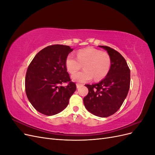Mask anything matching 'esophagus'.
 <instances>
[{
  "mask_svg": "<svg viewBox=\"0 0 155 155\" xmlns=\"http://www.w3.org/2000/svg\"><path fill=\"white\" fill-rule=\"evenodd\" d=\"M82 86H83V85H81V84H79V83H77V84H76L77 88H79V87H82Z\"/></svg>",
  "mask_w": 155,
  "mask_h": 155,
  "instance_id": "1",
  "label": "esophagus"
}]
</instances>
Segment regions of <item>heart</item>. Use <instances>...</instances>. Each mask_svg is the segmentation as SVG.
I'll return each mask as SVG.
<instances>
[{
	"label": "heart",
	"instance_id": "heart-1",
	"mask_svg": "<svg viewBox=\"0 0 155 155\" xmlns=\"http://www.w3.org/2000/svg\"><path fill=\"white\" fill-rule=\"evenodd\" d=\"M77 58L69 54L65 60V66L70 74H74L84 65V71L72 75V78L78 83H85L94 77L95 80H101L109 73L111 59L107 51L89 47L79 50Z\"/></svg>",
	"mask_w": 155,
	"mask_h": 155
}]
</instances>
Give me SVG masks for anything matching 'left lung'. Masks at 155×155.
I'll return each instance as SVG.
<instances>
[{"instance_id":"1","label":"left lung","mask_w":155,"mask_h":155,"mask_svg":"<svg viewBox=\"0 0 155 155\" xmlns=\"http://www.w3.org/2000/svg\"><path fill=\"white\" fill-rule=\"evenodd\" d=\"M107 50L111 65L106 78L100 83L86 85L88 94L83 98L86 109L95 116L105 118L119 110L130 88V69L118 51L109 46H100Z\"/></svg>"}]
</instances>
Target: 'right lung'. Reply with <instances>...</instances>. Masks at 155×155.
Returning a JSON list of instances; mask_svg holds the SVG:
<instances>
[{"label":"right lung","instance_id":"obj_1","mask_svg":"<svg viewBox=\"0 0 155 155\" xmlns=\"http://www.w3.org/2000/svg\"><path fill=\"white\" fill-rule=\"evenodd\" d=\"M72 50L66 45L48 46L35 55L28 67L26 96L41 114L52 116L62 111L76 90L65 66V60ZM64 82L68 83L67 86L61 85Z\"/></svg>","mask_w":155,"mask_h":155}]
</instances>
